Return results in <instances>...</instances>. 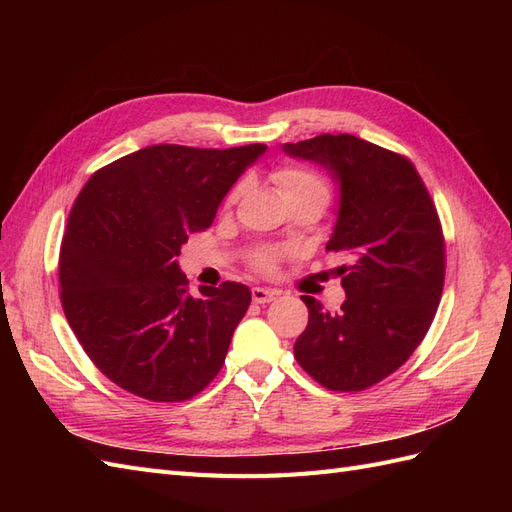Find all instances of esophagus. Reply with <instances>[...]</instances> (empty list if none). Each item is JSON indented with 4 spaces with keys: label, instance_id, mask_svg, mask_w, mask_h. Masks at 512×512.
<instances>
[{
    "label": "esophagus",
    "instance_id": "34e87169",
    "mask_svg": "<svg viewBox=\"0 0 512 512\" xmlns=\"http://www.w3.org/2000/svg\"><path fill=\"white\" fill-rule=\"evenodd\" d=\"M252 299H254V303L265 305V303L275 301V292H273V290H269V288H260V286H256V288H252Z\"/></svg>",
    "mask_w": 512,
    "mask_h": 512
}]
</instances>
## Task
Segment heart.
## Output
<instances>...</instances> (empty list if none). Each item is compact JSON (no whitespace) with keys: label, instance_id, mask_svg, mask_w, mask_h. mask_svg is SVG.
Wrapping results in <instances>:
<instances>
[{"label":"heart","instance_id":"1","mask_svg":"<svg viewBox=\"0 0 512 512\" xmlns=\"http://www.w3.org/2000/svg\"><path fill=\"white\" fill-rule=\"evenodd\" d=\"M273 181L277 188H280L282 196L286 200L292 198H318L327 205V200L331 196L329 183L324 181L320 175L312 173L307 168H299V166H284L273 170ZM256 267L262 271H271L275 267V254L265 252L256 256Z\"/></svg>","mask_w":512,"mask_h":512}]
</instances>
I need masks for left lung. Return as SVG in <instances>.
<instances>
[{"mask_svg":"<svg viewBox=\"0 0 512 512\" xmlns=\"http://www.w3.org/2000/svg\"><path fill=\"white\" fill-rule=\"evenodd\" d=\"M282 149L339 185L327 250L350 256L339 267L342 312L303 297L309 322L294 359L331 391H363L410 359L436 316L444 286L438 211L410 160L363 138L320 134Z\"/></svg>","mask_w":512,"mask_h":512,"instance_id":"left-lung-1","label":"left lung"}]
</instances>
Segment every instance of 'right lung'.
<instances>
[{
  "label": "right lung",
  "instance_id": "obj_1",
  "mask_svg": "<svg viewBox=\"0 0 512 512\" xmlns=\"http://www.w3.org/2000/svg\"><path fill=\"white\" fill-rule=\"evenodd\" d=\"M265 151L151 145L85 183L61 241V307L89 359L121 389L183 401L218 376L252 292L224 282L192 297L177 256Z\"/></svg>",
  "mask_w": 512,
  "mask_h": 512
}]
</instances>
